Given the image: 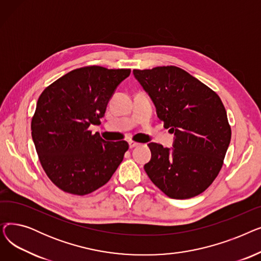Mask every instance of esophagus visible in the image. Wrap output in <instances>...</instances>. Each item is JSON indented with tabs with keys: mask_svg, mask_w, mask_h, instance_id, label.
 Returning a JSON list of instances; mask_svg holds the SVG:
<instances>
[{
	"mask_svg": "<svg viewBox=\"0 0 261 261\" xmlns=\"http://www.w3.org/2000/svg\"><path fill=\"white\" fill-rule=\"evenodd\" d=\"M140 144L139 143H135V142H133V141H129V148H134V147H138Z\"/></svg>",
	"mask_w": 261,
	"mask_h": 261,
	"instance_id": "34e87169",
	"label": "esophagus"
}]
</instances>
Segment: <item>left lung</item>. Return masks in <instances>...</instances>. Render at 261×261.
I'll use <instances>...</instances> for the list:
<instances>
[{
	"label": "left lung",
	"mask_w": 261,
	"mask_h": 261,
	"mask_svg": "<svg viewBox=\"0 0 261 261\" xmlns=\"http://www.w3.org/2000/svg\"><path fill=\"white\" fill-rule=\"evenodd\" d=\"M151 98L164 127L174 134L171 148L149 143L145 171L172 199L200 195L220 171L230 142V127L220 97L176 66L133 70Z\"/></svg>",
	"instance_id": "left-lung-1"
}]
</instances>
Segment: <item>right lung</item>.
I'll return each instance as SVG.
<instances>
[{
  "instance_id": "right-lung-1",
  "label": "right lung",
  "mask_w": 261,
  "mask_h": 261,
  "mask_svg": "<svg viewBox=\"0 0 261 261\" xmlns=\"http://www.w3.org/2000/svg\"><path fill=\"white\" fill-rule=\"evenodd\" d=\"M131 70L87 66L48 86L37 102L32 136L49 180L65 193L85 196L103 186L128 150L125 141L109 143L90 125H99L109 100Z\"/></svg>"
}]
</instances>
